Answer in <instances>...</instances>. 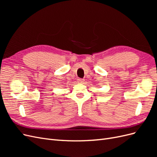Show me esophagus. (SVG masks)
I'll use <instances>...</instances> for the list:
<instances>
[{
	"label": "esophagus",
	"instance_id": "1",
	"mask_svg": "<svg viewBox=\"0 0 157 157\" xmlns=\"http://www.w3.org/2000/svg\"><path fill=\"white\" fill-rule=\"evenodd\" d=\"M77 80H78V82L79 83H83V82H84V78H78Z\"/></svg>",
	"mask_w": 157,
	"mask_h": 157
}]
</instances>
